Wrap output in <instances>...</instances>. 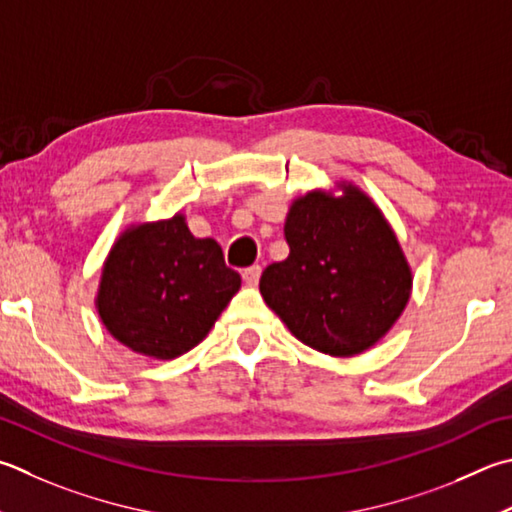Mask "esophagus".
<instances>
[{
  "label": "esophagus",
  "instance_id": "34e87169",
  "mask_svg": "<svg viewBox=\"0 0 512 512\" xmlns=\"http://www.w3.org/2000/svg\"><path fill=\"white\" fill-rule=\"evenodd\" d=\"M259 275H262V268H259V266H250V268H246L244 273H241V277H244V282L248 286H257Z\"/></svg>",
  "mask_w": 512,
  "mask_h": 512
}]
</instances>
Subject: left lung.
I'll list each match as a JSON object with an SVG mask.
<instances>
[{
    "mask_svg": "<svg viewBox=\"0 0 512 512\" xmlns=\"http://www.w3.org/2000/svg\"><path fill=\"white\" fill-rule=\"evenodd\" d=\"M340 197L311 190L284 221L288 257L262 273L259 291L293 336L336 358L374 347L401 318L412 268L369 194L340 181Z\"/></svg>",
    "mask_w": 512,
    "mask_h": 512,
    "instance_id": "8db88e82",
    "label": "left lung"
}]
</instances>
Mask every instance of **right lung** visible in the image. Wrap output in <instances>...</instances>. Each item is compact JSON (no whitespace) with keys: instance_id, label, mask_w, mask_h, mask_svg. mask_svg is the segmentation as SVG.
Returning a JSON list of instances; mask_svg holds the SVG:
<instances>
[{"instance_id":"1","label":"right lung","mask_w":512,"mask_h":512,"mask_svg":"<svg viewBox=\"0 0 512 512\" xmlns=\"http://www.w3.org/2000/svg\"><path fill=\"white\" fill-rule=\"evenodd\" d=\"M215 239H197L176 212L129 226L102 266L96 311L120 345L172 360L197 347L239 291Z\"/></svg>"}]
</instances>
